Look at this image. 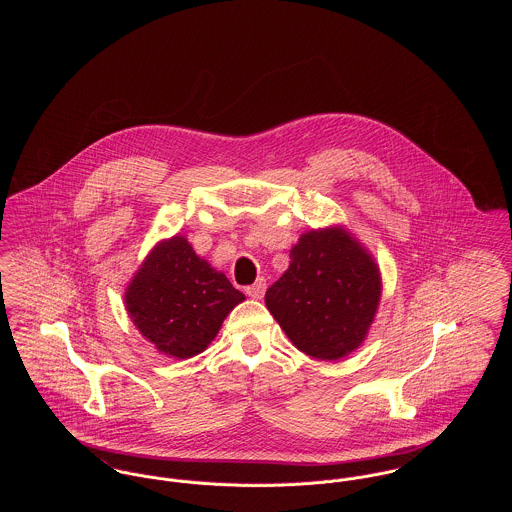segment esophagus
Instances as JSON below:
<instances>
[{"label":"esophagus","instance_id":"34e87169","mask_svg":"<svg viewBox=\"0 0 512 512\" xmlns=\"http://www.w3.org/2000/svg\"><path fill=\"white\" fill-rule=\"evenodd\" d=\"M246 293H248L252 299H262L264 293H266V280H264V278L256 280V284H252V286L246 288Z\"/></svg>","mask_w":512,"mask_h":512}]
</instances>
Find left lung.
Wrapping results in <instances>:
<instances>
[{
	"label": "left lung",
	"mask_w": 512,
	"mask_h": 512,
	"mask_svg": "<svg viewBox=\"0 0 512 512\" xmlns=\"http://www.w3.org/2000/svg\"><path fill=\"white\" fill-rule=\"evenodd\" d=\"M380 295L374 256L349 228L331 224L299 236L266 305L301 353L339 361L365 343Z\"/></svg>",
	"instance_id": "8db88e82"
}]
</instances>
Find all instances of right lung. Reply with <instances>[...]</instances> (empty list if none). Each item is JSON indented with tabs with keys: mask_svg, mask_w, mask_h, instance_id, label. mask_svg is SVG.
Returning <instances> with one entry per match:
<instances>
[{
	"mask_svg": "<svg viewBox=\"0 0 512 512\" xmlns=\"http://www.w3.org/2000/svg\"><path fill=\"white\" fill-rule=\"evenodd\" d=\"M244 293L197 256L183 234L159 240L126 286V311L161 355L191 359L203 353Z\"/></svg>",
	"mask_w": 512,
	"mask_h": 512,
	"instance_id": "add662e5",
	"label": "right lung"
}]
</instances>
